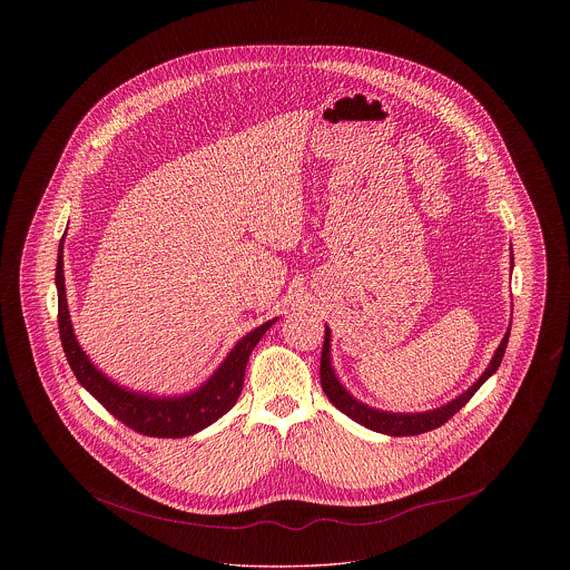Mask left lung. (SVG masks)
Returning a JSON list of instances; mask_svg holds the SVG:
<instances>
[{
	"mask_svg": "<svg viewBox=\"0 0 570 570\" xmlns=\"http://www.w3.org/2000/svg\"><path fill=\"white\" fill-rule=\"evenodd\" d=\"M509 335H511V328L502 337V342H500L498 351L493 354L488 370L483 372V376L476 380L463 395L455 397L451 404L435 407V410L423 412V414H395V412H382V410H374V407L356 402L353 395L340 384V380H337L333 367H331V354H328V351H331V344H328L331 342V331H328V326H325V344H323V354H321V384H323V391H325V395L333 406L337 407L340 412H344L346 416H351L358 425L367 428V430H374V432H380V434L389 435L425 434V432H432L435 428L444 425L455 412H460L461 407L472 400V395L481 389V384L491 374H495V370L502 363L504 351H507Z\"/></svg>",
	"mask_w": 570,
	"mask_h": 570,
	"instance_id": "1",
	"label": "left lung"
}]
</instances>
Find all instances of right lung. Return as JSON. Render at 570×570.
<instances>
[{"label": "right lung", "mask_w": 570, "mask_h": 570, "mask_svg": "<svg viewBox=\"0 0 570 570\" xmlns=\"http://www.w3.org/2000/svg\"><path fill=\"white\" fill-rule=\"evenodd\" d=\"M55 284H57V323H59V337L66 358L82 386L109 410L115 419H119L126 428L135 430L138 434L151 438H184L205 430L207 425L216 423L224 416L242 395L244 389L245 365L254 346L267 333V328L275 323L269 321L265 325L249 331L244 340L230 351L226 361L217 367L216 374L207 380L198 391L184 397H151L126 391L102 376L85 353L75 337L68 301H66V286H63V239L59 244L57 254V269H55Z\"/></svg>", "instance_id": "right-lung-1"}]
</instances>
